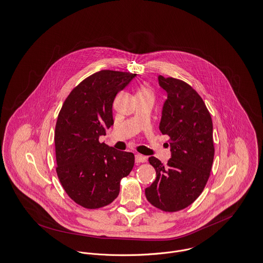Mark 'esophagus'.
Instances as JSON below:
<instances>
[{"mask_svg": "<svg viewBox=\"0 0 263 263\" xmlns=\"http://www.w3.org/2000/svg\"><path fill=\"white\" fill-rule=\"evenodd\" d=\"M147 160V157L141 155V154H136L135 155V161H136V164H140V163H143Z\"/></svg>", "mask_w": 263, "mask_h": 263, "instance_id": "1", "label": "esophagus"}]
</instances>
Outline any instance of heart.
<instances>
[{
    "label": "heart",
    "instance_id": "1",
    "mask_svg": "<svg viewBox=\"0 0 263 263\" xmlns=\"http://www.w3.org/2000/svg\"><path fill=\"white\" fill-rule=\"evenodd\" d=\"M138 93H143V95H151V96H152V89L149 88V87L143 86V87H141V88H140L139 91H138Z\"/></svg>",
    "mask_w": 263,
    "mask_h": 263
}]
</instances>
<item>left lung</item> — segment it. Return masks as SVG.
Here are the masks:
<instances>
[{
	"label": "left lung",
	"instance_id": "left-lung-1",
	"mask_svg": "<svg viewBox=\"0 0 263 263\" xmlns=\"http://www.w3.org/2000/svg\"><path fill=\"white\" fill-rule=\"evenodd\" d=\"M158 83L167 92L159 130L170 137L172 158L163 165L149 157L156 178L145 196L155 208L177 212L199 198L210 177L215 154L213 122L203 99L189 84L162 76Z\"/></svg>",
	"mask_w": 263,
	"mask_h": 263
}]
</instances>
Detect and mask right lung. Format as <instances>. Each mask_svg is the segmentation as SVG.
<instances>
[{"mask_svg": "<svg viewBox=\"0 0 263 263\" xmlns=\"http://www.w3.org/2000/svg\"><path fill=\"white\" fill-rule=\"evenodd\" d=\"M136 73L101 70L85 79L65 99L55 125L57 174L67 196L86 209L111 204L135 157L99 141L114 124L113 103Z\"/></svg>", "mask_w": 263, "mask_h": 263, "instance_id": "obj_1", "label": "right lung"}]
</instances>
